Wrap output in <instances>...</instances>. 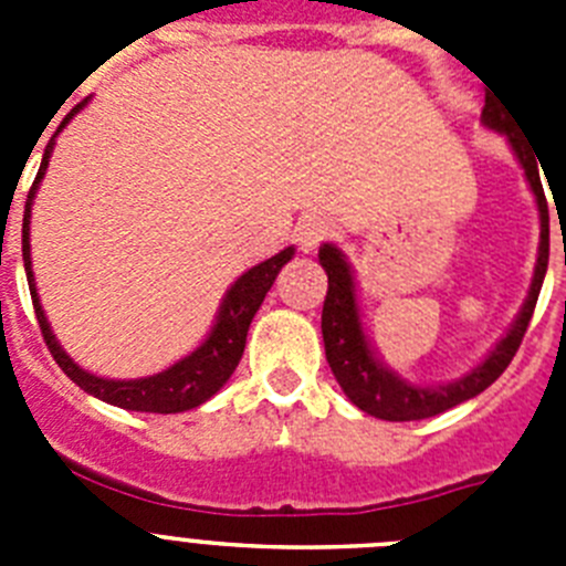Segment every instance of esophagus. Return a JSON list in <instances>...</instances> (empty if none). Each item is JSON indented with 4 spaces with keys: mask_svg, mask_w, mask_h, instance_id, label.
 Instances as JSON below:
<instances>
[{
    "mask_svg": "<svg viewBox=\"0 0 566 566\" xmlns=\"http://www.w3.org/2000/svg\"><path fill=\"white\" fill-rule=\"evenodd\" d=\"M332 234H334L332 221L319 218V214H312V218H306V221H300V227H297L300 247L306 249V252H308V249L319 247V243L332 238Z\"/></svg>",
    "mask_w": 566,
    "mask_h": 566,
    "instance_id": "1",
    "label": "esophagus"
}]
</instances>
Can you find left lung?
Returning a JSON list of instances; mask_svg holds the SVG:
<instances>
[{
	"label": "left lung",
	"mask_w": 566,
	"mask_h": 566,
	"mask_svg": "<svg viewBox=\"0 0 566 566\" xmlns=\"http://www.w3.org/2000/svg\"><path fill=\"white\" fill-rule=\"evenodd\" d=\"M482 118L488 127L507 133L510 144L516 149L518 161H522L524 175H527L530 187L536 192L538 212H542V247H538V263H536V277H533V289L524 303L522 314L507 332V337L496 345V352L490 354L479 368L462 377L459 382L439 385V388H419V385H408L391 371H385L382 365L374 359L371 348L365 343L363 326H359L357 303H354V280L348 272V263L343 254L334 247L319 249V263L328 274V292L326 303H323V343H326V359L332 365L334 377H337L339 388L345 397L357 405L359 411L371 413L377 419H388V422H413V419H428L437 413L448 411L453 405L473 399L482 394L488 385L496 382L510 365V359L516 357L518 345H522L524 334H527L530 319L536 312V300L542 292L544 272H547V258H549V212H547V198H544L542 178H538V164L536 155L530 153L522 144L513 124H510L507 109L502 102L484 98Z\"/></svg>",
	"instance_id": "left-lung-1"
}]
</instances>
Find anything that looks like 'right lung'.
Masks as SVG:
<instances>
[{
  "label": "right lung",
  "instance_id": "obj_1",
  "mask_svg": "<svg viewBox=\"0 0 566 566\" xmlns=\"http://www.w3.org/2000/svg\"><path fill=\"white\" fill-rule=\"evenodd\" d=\"M84 107V102H78L76 107L64 115V122L59 124V129L73 118V113ZM56 129V133H59ZM50 149H53V138L44 147L42 167L36 172V181L30 187L28 201H24V221H22V258H24V272H28V286L30 297H33V308H36L39 328H42V337L48 343V352L53 354V359L59 363L64 374H67L73 382L82 388V391L93 394V397L104 399L109 405H118V408H127V411H147V413H181L189 408H198L201 402H207L212 394L221 391V385L232 377V371L238 368L240 357H243V348H247V332L249 323H252L254 312L260 308L266 292L272 289L274 277L280 274V269L286 266L292 260L294 249H283L280 254L269 258L266 263L249 269L243 277L234 280V286L229 289L227 300H223L221 314H218V323H214L212 334H209L207 343L198 348V352L189 354L187 359L175 363L167 371L155 374L147 379H102L93 377V374L82 371L67 354L62 352V345L56 343L53 332H50L48 319H44L42 306H39L36 286H33V272H30V240H28V223H30V203H33V195H36L39 181H42L44 169H48Z\"/></svg>",
  "mask_w": 566,
  "mask_h": 566
}]
</instances>
